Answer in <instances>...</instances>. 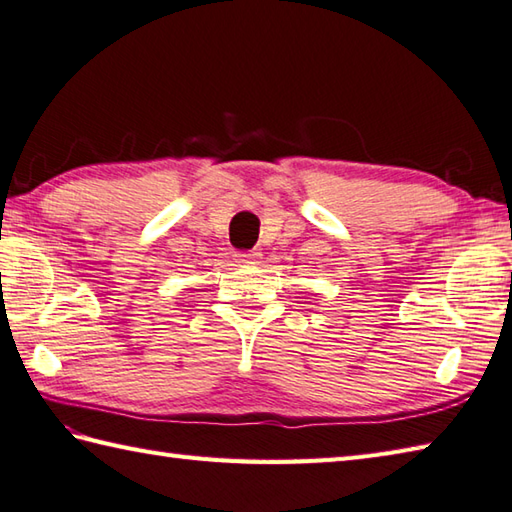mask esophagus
I'll list each match as a JSON object with an SVG mask.
<instances>
[{
	"label": "esophagus",
	"instance_id": "esophagus-1",
	"mask_svg": "<svg viewBox=\"0 0 512 512\" xmlns=\"http://www.w3.org/2000/svg\"><path fill=\"white\" fill-rule=\"evenodd\" d=\"M239 262H246V264H255L259 257H262V253L259 250H246V253H237Z\"/></svg>",
	"mask_w": 512,
	"mask_h": 512
}]
</instances>
